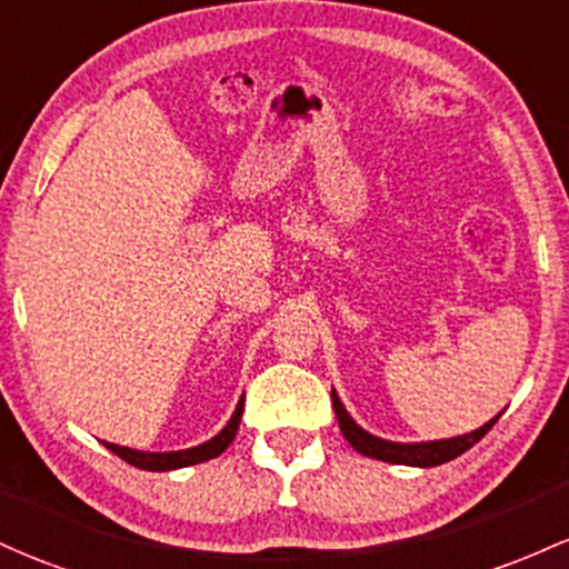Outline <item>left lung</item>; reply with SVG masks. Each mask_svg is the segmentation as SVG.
Segmentation results:
<instances>
[{"mask_svg": "<svg viewBox=\"0 0 569 569\" xmlns=\"http://www.w3.org/2000/svg\"><path fill=\"white\" fill-rule=\"evenodd\" d=\"M332 405L337 413V423H340V432L346 435V440L351 442L353 451H359L361 457H370L378 461H389V465H405V467H437L446 465V461L461 457L465 451H470L472 446L489 432L491 427L497 423V418L505 413H499L486 421L483 427L472 429L467 435H457V437H446V440H423V442H395V440H383V437L367 432L365 427L353 421V416L348 413L342 399L337 397V391L332 389Z\"/></svg>", "mask_w": 569, "mask_h": 569, "instance_id": "obj_1", "label": "left lung"}]
</instances>
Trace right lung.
Listing matches in <instances>:
<instances>
[{
    "label": "right lung",
    "mask_w": 569,
    "mask_h": 569,
    "mask_svg": "<svg viewBox=\"0 0 569 569\" xmlns=\"http://www.w3.org/2000/svg\"><path fill=\"white\" fill-rule=\"evenodd\" d=\"M242 402L246 397H240L237 402L232 418L227 421V427L221 432L210 437V440L199 442L193 448H183V451H164V453H153V451H137V448H127V446H116V442H104L116 457H121L123 461H129L132 467H140V470H151V472H167V470H180V467H191L199 465V461H208L221 457L223 451L229 448V442L234 440L237 427H240L242 418Z\"/></svg>",
    "instance_id": "add662e5"
}]
</instances>
